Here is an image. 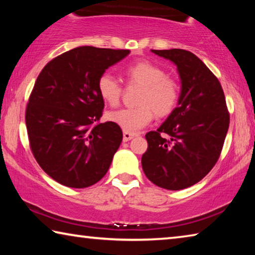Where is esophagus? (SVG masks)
I'll return each mask as SVG.
<instances>
[{
    "instance_id": "obj_1",
    "label": "esophagus",
    "mask_w": 255,
    "mask_h": 255,
    "mask_svg": "<svg viewBox=\"0 0 255 255\" xmlns=\"http://www.w3.org/2000/svg\"><path fill=\"white\" fill-rule=\"evenodd\" d=\"M136 135H137V133H135V132H130V131L124 130V141H128V140L132 139V138L135 137Z\"/></svg>"
}]
</instances>
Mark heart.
I'll return each mask as SVG.
<instances>
[{"instance_id": "b5f03b06", "label": "heart", "mask_w": 255, "mask_h": 255, "mask_svg": "<svg viewBox=\"0 0 255 255\" xmlns=\"http://www.w3.org/2000/svg\"><path fill=\"white\" fill-rule=\"evenodd\" d=\"M129 83L143 86L136 108L111 111L107 118L126 131H138L147 126L154 118L166 117L175 109L180 98V86L175 79L167 76L162 67L148 60H140L125 70ZM99 96L111 107L117 106L123 94L119 81L108 73L99 77L97 83Z\"/></svg>"}]
</instances>
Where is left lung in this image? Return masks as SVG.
Here are the masks:
<instances>
[{"label":"left lung","mask_w":255,"mask_h":255,"mask_svg":"<svg viewBox=\"0 0 255 255\" xmlns=\"http://www.w3.org/2000/svg\"><path fill=\"white\" fill-rule=\"evenodd\" d=\"M152 51L178 67L181 93L165 122L146 133L148 147L141 166L157 187L182 190L204 179L218 161L230 112L218 79L195 54L184 49Z\"/></svg>","instance_id":"obj_1"}]
</instances>
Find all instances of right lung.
<instances>
[{
  "label": "right lung",
  "instance_id": "add662e5",
  "mask_svg": "<svg viewBox=\"0 0 255 255\" xmlns=\"http://www.w3.org/2000/svg\"><path fill=\"white\" fill-rule=\"evenodd\" d=\"M129 53L77 47L51 59L38 75L25 109L30 148L58 183L86 188L109 170L123 131L111 122L99 123L105 102L97 83Z\"/></svg>",
  "mask_w": 255,
  "mask_h": 255
}]
</instances>
